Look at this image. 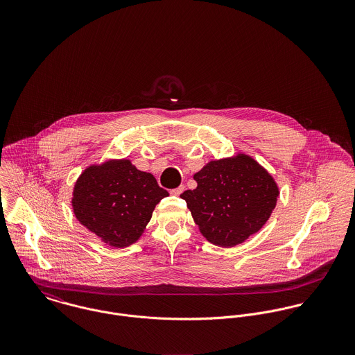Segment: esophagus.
Returning a JSON list of instances; mask_svg holds the SVG:
<instances>
[{"label":"esophagus","instance_id":"obj_1","mask_svg":"<svg viewBox=\"0 0 355 355\" xmlns=\"http://www.w3.org/2000/svg\"><path fill=\"white\" fill-rule=\"evenodd\" d=\"M183 191H184V186L182 184V186H179L178 189H173V190H171V194H172V196H176V197H179V196H180Z\"/></svg>","mask_w":355,"mask_h":355}]
</instances>
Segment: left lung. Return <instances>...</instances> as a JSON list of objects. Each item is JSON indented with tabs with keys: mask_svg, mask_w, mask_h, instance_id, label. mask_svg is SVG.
I'll return each mask as SVG.
<instances>
[{
	"mask_svg": "<svg viewBox=\"0 0 355 355\" xmlns=\"http://www.w3.org/2000/svg\"><path fill=\"white\" fill-rule=\"evenodd\" d=\"M194 180L197 189L180 197L203 236L221 248L236 246L258 232L279 197L273 178L245 154L210 161Z\"/></svg>",
	"mask_w": 355,
	"mask_h": 355,
	"instance_id": "obj_1",
	"label": "left lung"
}]
</instances>
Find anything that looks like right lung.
<instances>
[{"label": "right lung", "instance_id": "add662e5", "mask_svg": "<svg viewBox=\"0 0 355 355\" xmlns=\"http://www.w3.org/2000/svg\"><path fill=\"white\" fill-rule=\"evenodd\" d=\"M168 191L128 159L87 168L73 189L76 218L113 248L134 243Z\"/></svg>", "mask_w": 355, "mask_h": 355}]
</instances>
